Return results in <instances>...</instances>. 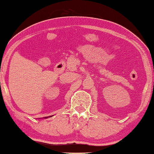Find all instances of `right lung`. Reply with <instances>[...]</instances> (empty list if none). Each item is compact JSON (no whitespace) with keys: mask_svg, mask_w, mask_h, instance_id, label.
I'll return each mask as SVG.
<instances>
[{"mask_svg":"<svg viewBox=\"0 0 154 154\" xmlns=\"http://www.w3.org/2000/svg\"><path fill=\"white\" fill-rule=\"evenodd\" d=\"M52 116H53V115L52 116H50L49 117H52ZM47 118H48V116H46V117H44V119H47Z\"/></svg>","mask_w":154,"mask_h":154,"instance_id":"1","label":"right lung"}]
</instances>
